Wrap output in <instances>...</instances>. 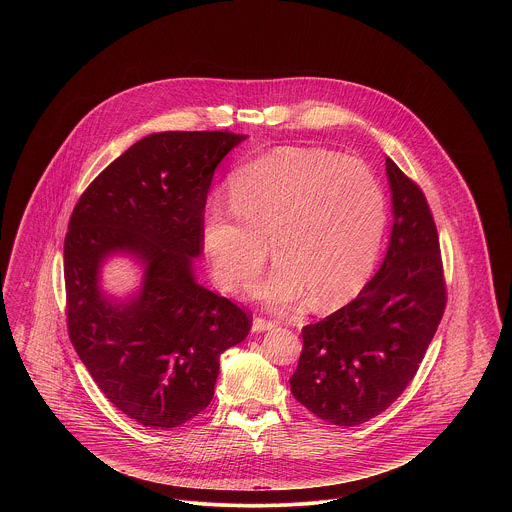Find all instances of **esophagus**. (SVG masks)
<instances>
[{
    "instance_id": "obj_1",
    "label": "esophagus",
    "mask_w": 512,
    "mask_h": 512,
    "mask_svg": "<svg viewBox=\"0 0 512 512\" xmlns=\"http://www.w3.org/2000/svg\"><path fill=\"white\" fill-rule=\"evenodd\" d=\"M276 327V321H268V319H262V317H256L252 321V333H264V331H270Z\"/></svg>"
}]
</instances>
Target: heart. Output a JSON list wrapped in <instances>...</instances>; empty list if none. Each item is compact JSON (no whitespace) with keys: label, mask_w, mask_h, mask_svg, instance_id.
Listing matches in <instances>:
<instances>
[{"label":"heart","mask_w":512,"mask_h":512,"mask_svg":"<svg viewBox=\"0 0 512 512\" xmlns=\"http://www.w3.org/2000/svg\"><path fill=\"white\" fill-rule=\"evenodd\" d=\"M230 207L207 213L203 242L211 274L228 292L262 272L268 244L278 266L256 295L288 307L311 295L315 307L343 305L370 278L386 234V197L359 159L282 147L238 169Z\"/></svg>","instance_id":"1"}]
</instances>
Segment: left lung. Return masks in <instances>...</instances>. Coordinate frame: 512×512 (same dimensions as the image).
<instances>
[{"label":"left lung","instance_id":"1","mask_svg":"<svg viewBox=\"0 0 512 512\" xmlns=\"http://www.w3.org/2000/svg\"><path fill=\"white\" fill-rule=\"evenodd\" d=\"M392 230L361 293L303 327L292 394L317 418L353 428L384 412L410 384L445 309L436 222L420 187L386 157Z\"/></svg>","mask_w":512,"mask_h":512}]
</instances>
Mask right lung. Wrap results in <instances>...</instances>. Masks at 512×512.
<instances>
[{"label": "right lung", "instance_id": "obj_1", "mask_svg": "<svg viewBox=\"0 0 512 512\" xmlns=\"http://www.w3.org/2000/svg\"><path fill=\"white\" fill-rule=\"evenodd\" d=\"M230 132H159L114 159L82 193L65 238L67 319L74 351L128 418L169 430L203 412L220 355L250 317L195 280L207 195L220 161L244 142ZM116 255L143 270L138 291L103 290Z\"/></svg>", "mask_w": 512, "mask_h": 512}]
</instances>
